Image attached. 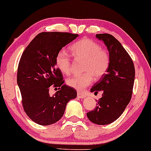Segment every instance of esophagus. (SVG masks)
<instances>
[{
	"label": "esophagus",
	"instance_id": "esophagus-1",
	"mask_svg": "<svg viewBox=\"0 0 151 151\" xmlns=\"http://www.w3.org/2000/svg\"><path fill=\"white\" fill-rule=\"evenodd\" d=\"M77 96L79 98H86V95L83 94V93H80V92H78Z\"/></svg>",
	"mask_w": 151,
	"mask_h": 151
}]
</instances>
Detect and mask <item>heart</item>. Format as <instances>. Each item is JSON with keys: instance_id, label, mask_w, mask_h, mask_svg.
Instances as JSON below:
<instances>
[{"instance_id": "1", "label": "heart", "mask_w": 151, "mask_h": 151, "mask_svg": "<svg viewBox=\"0 0 151 151\" xmlns=\"http://www.w3.org/2000/svg\"><path fill=\"white\" fill-rule=\"evenodd\" d=\"M70 50L76 59L84 60L83 71L85 73L67 79L66 83L70 87L78 91H83L92 83L93 77L96 79L101 78L108 71L111 62L110 55L96 42L88 38L81 39L73 44ZM56 65L63 73L70 74V55L64 50L59 51L56 56Z\"/></svg>"}]
</instances>
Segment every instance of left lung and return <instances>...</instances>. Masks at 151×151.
<instances>
[{
	"label": "left lung",
	"instance_id": "1",
	"mask_svg": "<svg viewBox=\"0 0 151 151\" xmlns=\"http://www.w3.org/2000/svg\"><path fill=\"white\" fill-rule=\"evenodd\" d=\"M104 43L109 52L108 70L91 88V92L102 91V98L93 111L87 113L88 119L98 125H108L116 121L131 99L135 80V68L129 54L112 35H96Z\"/></svg>",
	"mask_w": 151,
	"mask_h": 151
}]
</instances>
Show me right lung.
Here are the masks:
<instances>
[{"label": "right lung", "mask_w": 151, "mask_h": 151, "mask_svg": "<svg viewBox=\"0 0 151 151\" xmlns=\"http://www.w3.org/2000/svg\"><path fill=\"white\" fill-rule=\"evenodd\" d=\"M78 34L42 32L33 39L22 54L17 73V83L23 109L30 119L42 126L58 121L68 102L77 96L76 90L63 84L61 71L56 67L57 54ZM51 85L58 87L53 96Z\"/></svg>", "instance_id": "obj_1"}]
</instances>
